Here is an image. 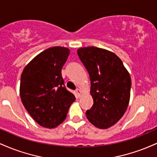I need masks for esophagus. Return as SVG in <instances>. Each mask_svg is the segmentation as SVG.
I'll return each mask as SVG.
<instances>
[{
  "mask_svg": "<svg viewBox=\"0 0 157 157\" xmlns=\"http://www.w3.org/2000/svg\"><path fill=\"white\" fill-rule=\"evenodd\" d=\"M75 92H76V95H77V97H78V98H80V97H81V91L80 89H76V91H75Z\"/></svg>",
  "mask_w": 157,
  "mask_h": 157,
  "instance_id": "34e87169",
  "label": "esophagus"
}]
</instances>
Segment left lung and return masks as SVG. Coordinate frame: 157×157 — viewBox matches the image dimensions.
Returning a JSON list of instances; mask_svg holds the SVG:
<instances>
[{"mask_svg":"<svg viewBox=\"0 0 157 157\" xmlns=\"http://www.w3.org/2000/svg\"><path fill=\"white\" fill-rule=\"evenodd\" d=\"M77 55L91 80L94 104L86 111V117L99 128H108L122 118L128 105L130 75L122 60L108 50L83 47L77 50Z\"/></svg>","mask_w":157,"mask_h":157,"instance_id":"1","label":"left lung"}]
</instances>
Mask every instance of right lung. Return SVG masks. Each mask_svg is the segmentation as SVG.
I'll return each mask as SVG.
<instances>
[{
  "label": "right lung",
  "instance_id": "obj_1",
  "mask_svg": "<svg viewBox=\"0 0 157 157\" xmlns=\"http://www.w3.org/2000/svg\"><path fill=\"white\" fill-rule=\"evenodd\" d=\"M70 50L55 46L40 53L23 69L20 95L25 109L36 122L54 128L62 123L75 100L66 89L62 68Z\"/></svg>",
  "mask_w": 157,
  "mask_h": 157
}]
</instances>
